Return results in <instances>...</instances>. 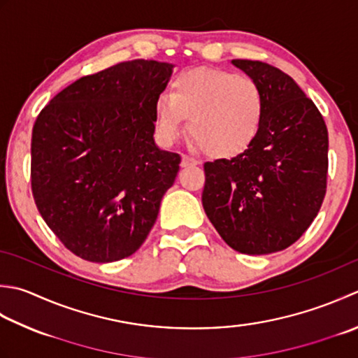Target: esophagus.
Instances as JSON below:
<instances>
[{
  "label": "esophagus",
  "instance_id": "esophagus-1",
  "mask_svg": "<svg viewBox=\"0 0 358 358\" xmlns=\"http://www.w3.org/2000/svg\"><path fill=\"white\" fill-rule=\"evenodd\" d=\"M195 164H199V159L197 158L189 157V155H183V158H181V166H183V167L195 166Z\"/></svg>",
  "mask_w": 358,
  "mask_h": 358
}]
</instances>
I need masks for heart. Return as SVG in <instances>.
Listing matches in <instances>:
<instances>
[{"mask_svg":"<svg viewBox=\"0 0 358 358\" xmlns=\"http://www.w3.org/2000/svg\"><path fill=\"white\" fill-rule=\"evenodd\" d=\"M265 96L248 76L217 68L180 73L169 96L155 102V127L161 141L172 144L187 131L203 152L214 157L236 155L255 141L262 127Z\"/></svg>","mask_w":358,"mask_h":358,"instance_id":"obj_1","label":"heart"}]
</instances>
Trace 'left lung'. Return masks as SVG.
<instances>
[{
	"label": "left lung",
	"instance_id": "left-lung-1",
	"mask_svg": "<svg viewBox=\"0 0 358 358\" xmlns=\"http://www.w3.org/2000/svg\"><path fill=\"white\" fill-rule=\"evenodd\" d=\"M233 65L264 91L262 127L239 155L205 163L201 201L231 248L270 255L295 243L323 205L327 127L317 105L281 69L259 60Z\"/></svg>",
	"mask_w": 358,
	"mask_h": 358
}]
</instances>
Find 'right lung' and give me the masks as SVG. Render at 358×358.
Masks as SVG:
<instances>
[{
    "mask_svg": "<svg viewBox=\"0 0 358 358\" xmlns=\"http://www.w3.org/2000/svg\"><path fill=\"white\" fill-rule=\"evenodd\" d=\"M172 65L130 60L83 76L54 96L32 129L31 186L65 247L115 262L141 247L180 171L153 141L155 102Z\"/></svg>",
    "mask_w": 358,
    "mask_h": 358,
    "instance_id": "obj_1",
    "label": "right lung"
}]
</instances>
